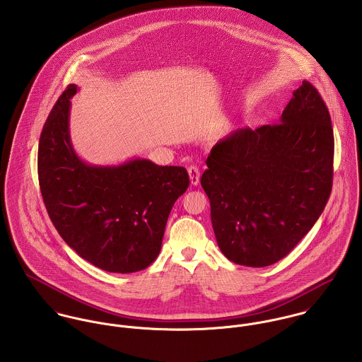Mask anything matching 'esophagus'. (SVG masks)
I'll list each match as a JSON object with an SVG mask.
<instances>
[{"instance_id": "1", "label": "esophagus", "mask_w": 362, "mask_h": 362, "mask_svg": "<svg viewBox=\"0 0 362 362\" xmlns=\"http://www.w3.org/2000/svg\"><path fill=\"white\" fill-rule=\"evenodd\" d=\"M188 174H189L191 185H198V184H199V178H201L199 168H198L197 165H191V167L188 168Z\"/></svg>"}]
</instances>
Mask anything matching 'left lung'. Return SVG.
Wrapping results in <instances>:
<instances>
[{
	"mask_svg": "<svg viewBox=\"0 0 362 362\" xmlns=\"http://www.w3.org/2000/svg\"><path fill=\"white\" fill-rule=\"evenodd\" d=\"M333 152L327 107L308 81L293 92L279 124L220 139L201 184L224 257L263 267L291 252L327 204Z\"/></svg>",
	"mask_w": 362,
	"mask_h": 362,
	"instance_id": "obj_1",
	"label": "left lung"
}]
</instances>
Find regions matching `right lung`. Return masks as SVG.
Listing matches in <instances>:
<instances>
[{
  "label": "right lung",
  "mask_w": 362,
  "mask_h": 362,
  "mask_svg": "<svg viewBox=\"0 0 362 362\" xmlns=\"http://www.w3.org/2000/svg\"><path fill=\"white\" fill-rule=\"evenodd\" d=\"M69 85L39 141L42 197L54 227L81 258L110 273L146 269L158 255L168 214L187 191L184 167L131 158L118 165L89 164L69 135Z\"/></svg>",
  "instance_id": "add662e5"
}]
</instances>
